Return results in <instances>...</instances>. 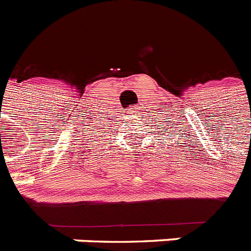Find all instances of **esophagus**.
<instances>
[{
    "mask_svg": "<svg viewBox=\"0 0 251 251\" xmlns=\"http://www.w3.org/2000/svg\"><path fill=\"white\" fill-rule=\"evenodd\" d=\"M138 111H139V107H132V108H130V112H132V115H135Z\"/></svg>",
    "mask_w": 251,
    "mask_h": 251,
    "instance_id": "esophagus-1",
    "label": "esophagus"
}]
</instances>
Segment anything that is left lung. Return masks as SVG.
Here are the masks:
<instances>
[{
    "mask_svg": "<svg viewBox=\"0 0 251 251\" xmlns=\"http://www.w3.org/2000/svg\"><path fill=\"white\" fill-rule=\"evenodd\" d=\"M186 131H187V130H186Z\"/></svg>",
    "mask_w": 251,
    "mask_h": 251,
    "instance_id": "left-lung-1",
    "label": "left lung"
}]
</instances>
